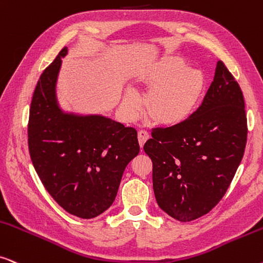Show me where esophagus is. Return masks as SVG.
Here are the masks:
<instances>
[{"label": "esophagus", "mask_w": 263, "mask_h": 263, "mask_svg": "<svg viewBox=\"0 0 263 263\" xmlns=\"http://www.w3.org/2000/svg\"><path fill=\"white\" fill-rule=\"evenodd\" d=\"M149 138V134L146 130H140L138 133V139H139V145L140 147H142V146L145 145V142L147 141V139Z\"/></svg>", "instance_id": "esophagus-1"}]
</instances>
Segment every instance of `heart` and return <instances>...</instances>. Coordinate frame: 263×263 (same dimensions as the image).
I'll list each match as a JSON object with an SVG mask.
<instances>
[{"label":"heart","mask_w":263,"mask_h":263,"mask_svg":"<svg viewBox=\"0 0 263 263\" xmlns=\"http://www.w3.org/2000/svg\"><path fill=\"white\" fill-rule=\"evenodd\" d=\"M181 57L163 58L149 70L146 77L152 87L146 108L153 121L161 124H177L192 114L202 94L204 77L199 70L185 67ZM128 115L135 116L141 108V99L136 91L128 89L123 97Z\"/></svg>","instance_id":"heart-1"}]
</instances>
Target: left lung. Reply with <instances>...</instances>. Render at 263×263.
<instances>
[{
  "instance_id": "8db88e82",
  "label": "left lung",
  "mask_w": 263,
  "mask_h": 263,
  "mask_svg": "<svg viewBox=\"0 0 263 263\" xmlns=\"http://www.w3.org/2000/svg\"><path fill=\"white\" fill-rule=\"evenodd\" d=\"M151 135L144 149L159 208L181 222L209 213L233 180L248 135L243 93L222 61L197 111Z\"/></svg>"
}]
</instances>
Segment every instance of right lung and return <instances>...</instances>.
Listing matches in <instances>:
<instances>
[{"instance_id": "obj_1", "label": "right lung", "mask_w": 263, "mask_h": 263, "mask_svg": "<svg viewBox=\"0 0 263 263\" xmlns=\"http://www.w3.org/2000/svg\"><path fill=\"white\" fill-rule=\"evenodd\" d=\"M64 47L41 74L30 106L29 151L43 186L67 213L93 219L117 196L125 166L138 156L134 128L101 115L61 110L57 82Z\"/></svg>"}]
</instances>
